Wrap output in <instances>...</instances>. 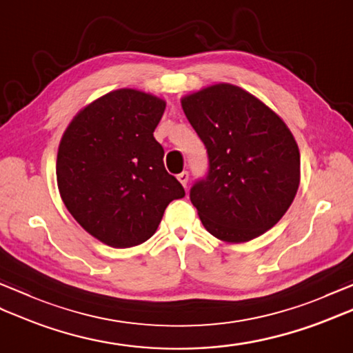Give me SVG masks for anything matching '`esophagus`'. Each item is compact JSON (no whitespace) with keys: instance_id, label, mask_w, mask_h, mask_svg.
I'll list each match as a JSON object with an SVG mask.
<instances>
[{"instance_id":"1","label":"esophagus","mask_w":353,"mask_h":353,"mask_svg":"<svg viewBox=\"0 0 353 353\" xmlns=\"http://www.w3.org/2000/svg\"><path fill=\"white\" fill-rule=\"evenodd\" d=\"M177 179H179V182H181L185 188H186V185H188V181H190V174H188V171H182L181 174L177 176Z\"/></svg>"}]
</instances>
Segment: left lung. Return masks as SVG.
Here are the masks:
<instances>
[{
  "label": "left lung",
  "instance_id": "obj_1",
  "mask_svg": "<svg viewBox=\"0 0 353 353\" xmlns=\"http://www.w3.org/2000/svg\"><path fill=\"white\" fill-rule=\"evenodd\" d=\"M182 109L208 150V176L190 192L205 229L229 244L265 234L301 183V153L287 124L230 83L185 95Z\"/></svg>",
  "mask_w": 353,
  "mask_h": 353
}]
</instances>
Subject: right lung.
<instances>
[{
    "mask_svg": "<svg viewBox=\"0 0 353 353\" xmlns=\"http://www.w3.org/2000/svg\"><path fill=\"white\" fill-rule=\"evenodd\" d=\"M165 106L156 95L117 89L81 109L59 144L56 176L66 209L115 249L145 243L170 201L185 197L153 137Z\"/></svg>",
    "mask_w": 353,
    "mask_h": 353,
    "instance_id": "1",
    "label": "right lung"
}]
</instances>
